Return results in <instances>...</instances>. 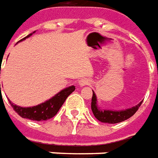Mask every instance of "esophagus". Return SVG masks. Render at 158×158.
I'll use <instances>...</instances> for the list:
<instances>
[{"instance_id": "1", "label": "esophagus", "mask_w": 158, "mask_h": 158, "mask_svg": "<svg viewBox=\"0 0 158 158\" xmlns=\"http://www.w3.org/2000/svg\"><path fill=\"white\" fill-rule=\"evenodd\" d=\"M79 84L81 86H86V85H89L90 81L87 78H81V80L79 81Z\"/></svg>"}]
</instances>
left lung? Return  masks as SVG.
Returning a JSON list of instances; mask_svg holds the SVG:
<instances>
[{"label": "left lung", "instance_id": "left-lung-1", "mask_svg": "<svg viewBox=\"0 0 158 158\" xmlns=\"http://www.w3.org/2000/svg\"><path fill=\"white\" fill-rule=\"evenodd\" d=\"M142 102H139L138 105L132 106L131 108H128L126 110L115 111L108 110V109H101L97 105V98L95 94L93 91L92 96V102H91V109L93 112L94 117L97 118L99 121L108 124H116V123L122 122L127 118H131L133 114L138 111Z\"/></svg>", "mask_w": 158, "mask_h": 158}]
</instances>
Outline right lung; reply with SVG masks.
<instances>
[{"label":"right lung","instance_id":"add662e5","mask_svg":"<svg viewBox=\"0 0 158 158\" xmlns=\"http://www.w3.org/2000/svg\"><path fill=\"white\" fill-rule=\"evenodd\" d=\"M34 32L35 31H33L32 33ZM32 33L27 35L26 38H24L19 41H22L26 40L27 38H29L30 36L32 35ZM75 89H76L75 86H69L68 88L61 90L59 93H57L56 95H54L53 97L49 99L46 102L37 106H31V107H22V106H16L11 101H9V103L14 108V110L19 114L20 117L24 118H29L31 120L43 121V120L53 118L57 114L61 106H63L67 97L73 91H75Z\"/></svg>","mask_w":158,"mask_h":158}]
</instances>
